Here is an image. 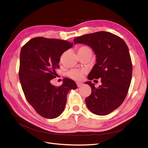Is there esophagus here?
I'll return each instance as SVG.
<instances>
[{"label":"esophagus","mask_w":148,"mask_h":148,"mask_svg":"<svg viewBox=\"0 0 148 148\" xmlns=\"http://www.w3.org/2000/svg\"><path fill=\"white\" fill-rule=\"evenodd\" d=\"M77 87L78 88H80V87H81L83 85V84H82V83H79V82H77Z\"/></svg>","instance_id":"34e87169"}]
</instances>
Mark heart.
<instances>
[{
    "instance_id": "1",
    "label": "heart",
    "mask_w": 148,
    "mask_h": 148,
    "mask_svg": "<svg viewBox=\"0 0 148 148\" xmlns=\"http://www.w3.org/2000/svg\"><path fill=\"white\" fill-rule=\"evenodd\" d=\"M92 53V50L87 46H82L78 49V53ZM86 71L84 69H80L77 68H74L68 71V75L69 77L75 81H80L82 80L84 74Z\"/></svg>"
}]
</instances>
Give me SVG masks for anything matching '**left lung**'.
<instances>
[{
  "label": "left lung",
  "instance_id": "left-lung-1",
  "mask_svg": "<svg viewBox=\"0 0 148 148\" xmlns=\"http://www.w3.org/2000/svg\"><path fill=\"white\" fill-rule=\"evenodd\" d=\"M74 42L90 46L96 54V63L88 79L101 78L102 85L96 88L94 84L86 82L91 93L85 102L92 113L107 115L122 104L129 91L132 64L128 47L121 38L103 31L77 37Z\"/></svg>",
  "mask_w": 148,
  "mask_h": 148
}]
</instances>
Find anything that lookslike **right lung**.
<instances>
[{"mask_svg":"<svg viewBox=\"0 0 148 148\" xmlns=\"http://www.w3.org/2000/svg\"><path fill=\"white\" fill-rule=\"evenodd\" d=\"M73 46L67 41L36 37L21 49L19 77L22 88L28 102L44 118L60 116L65 108L68 92L77 88L74 81L67 78L58 87L51 83L60 68V57Z\"/></svg>","mask_w":148,"mask_h":148,"instance_id":"add662e5","label":"right lung"}]
</instances>
